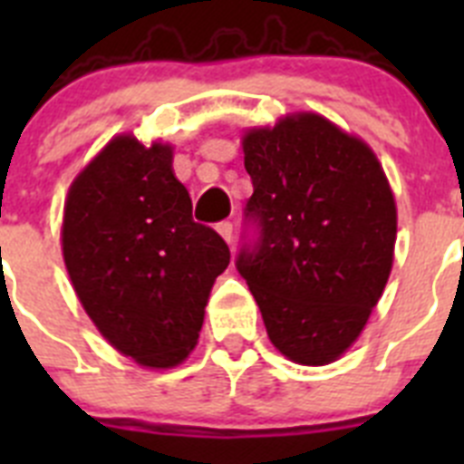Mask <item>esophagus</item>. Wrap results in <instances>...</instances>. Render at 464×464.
Listing matches in <instances>:
<instances>
[{
    "instance_id": "34e87169",
    "label": "esophagus",
    "mask_w": 464,
    "mask_h": 464,
    "mask_svg": "<svg viewBox=\"0 0 464 464\" xmlns=\"http://www.w3.org/2000/svg\"><path fill=\"white\" fill-rule=\"evenodd\" d=\"M218 235L223 237L229 246L235 244V227H232V223H227V220L218 223Z\"/></svg>"
}]
</instances>
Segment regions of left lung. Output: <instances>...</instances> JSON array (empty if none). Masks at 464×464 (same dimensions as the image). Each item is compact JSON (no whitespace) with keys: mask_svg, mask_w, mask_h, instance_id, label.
Returning a JSON list of instances; mask_svg holds the SVG:
<instances>
[{"mask_svg":"<svg viewBox=\"0 0 464 464\" xmlns=\"http://www.w3.org/2000/svg\"><path fill=\"white\" fill-rule=\"evenodd\" d=\"M257 241L237 256L274 346L330 364L360 337L392 269L397 208L362 139L318 113L244 134Z\"/></svg>","mask_w":464,"mask_h":464,"instance_id":"obj_1","label":"left lung"}]
</instances>
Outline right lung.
Listing matches in <instances>:
<instances>
[{"label": "right lung", "instance_id": "1", "mask_svg": "<svg viewBox=\"0 0 464 464\" xmlns=\"http://www.w3.org/2000/svg\"><path fill=\"white\" fill-rule=\"evenodd\" d=\"M171 146L111 139L64 202L63 253L102 337L143 367H176L195 348L229 248L192 220Z\"/></svg>", "mask_w": 464, "mask_h": 464}]
</instances>
